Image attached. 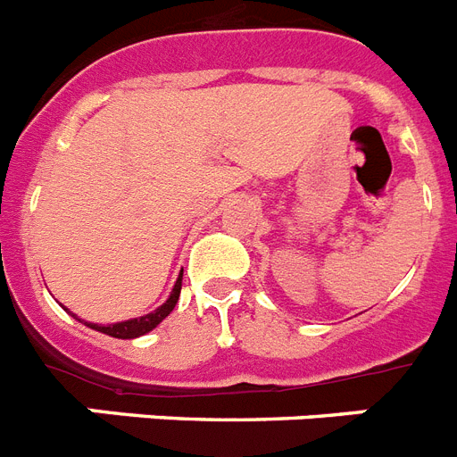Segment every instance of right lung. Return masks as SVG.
<instances>
[{
	"label": "right lung",
	"mask_w": 457,
	"mask_h": 457,
	"mask_svg": "<svg viewBox=\"0 0 457 457\" xmlns=\"http://www.w3.org/2000/svg\"><path fill=\"white\" fill-rule=\"evenodd\" d=\"M181 273L179 278H177V283H174L172 292H170L168 301H165L162 305H158L156 311L146 312V315L142 317H133V320H126V322H117V324H94V322H85V320H78V315H73V312H71V315H73L78 322H85L87 327L94 328V331H101L105 333V336H112V338H121V340L140 338V336H145V333L154 331V328H156L158 324H161L162 320L174 311V305H177V301H179V292H181ZM63 311H69V308H63Z\"/></svg>",
	"instance_id": "1"
}]
</instances>
